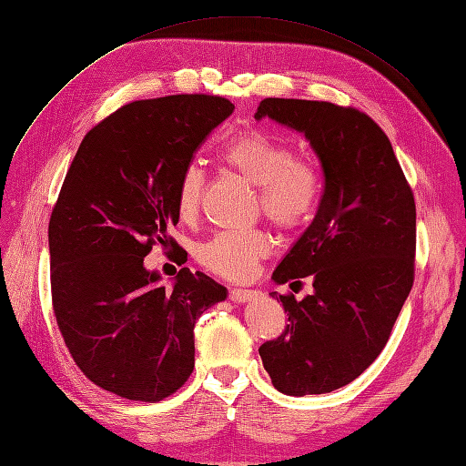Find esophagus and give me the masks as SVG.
Instances as JSON below:
<instances>
[{
	"instance_id": "1",
	"label": "esophagus",
	"mask_w": 466,
	"mask_h": 466,
	"mask_svg": "<svg viewBox=\"0 0 466 466\" xmlns=\"http://www.w3.org/2000/svg\"><path fill=\"white\" fill-rule=\"evenodd\" d=\"M256 294H258V292L252 290V289H231L229 300H233L235 304H245V302L252 300V298H254Z\"/></svg>"
}]
</instances>
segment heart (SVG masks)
<instances>
[{
  "label": "heart",
  "mask_w": 466,
  "mask_h": 466,
  "mask_svg": "<svg viewBox=\"0 0 466 466\" xmlns=\"http://www.w3.org/2000/svg\"><path fill=\"white\" fill-rule=\"evenodd\" d=\"M229 168L258 187V212L279 229L292 231L309 221L321 197V176L309 158L296 157L290 143L259 129H247L221 147ZM207 174L198 164L185 166L176 187V212L183 221L198 216ZM264 231H221L198 247L200 264L226 279H247L268 256Z\"/></svg>",
  "instance_id": "b5f03b06"
}]
</instances>
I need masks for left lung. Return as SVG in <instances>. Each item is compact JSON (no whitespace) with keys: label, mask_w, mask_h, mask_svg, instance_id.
Here are the masks:
<instances>
[{"label":"left lung","mask_w":466,"mask_h":466,"mask_svg":"<svg viewBox=\"0 0 466 466\" xmlns=\"http://www.w3.org/2000/svg\"><path fill=\"white\" fill-rule=\"evenodd\" d=\"M264 116L306 136L321 162L323 195L273 271L279 285L309 275L313 294L271 292L289 325L259 346V358L279 392L325 394L356 380L392 334L415 281V198L392 143L361 110L268 97L254 115Z\"/></svg>","instance_id":"obj_1"}]
</instances>
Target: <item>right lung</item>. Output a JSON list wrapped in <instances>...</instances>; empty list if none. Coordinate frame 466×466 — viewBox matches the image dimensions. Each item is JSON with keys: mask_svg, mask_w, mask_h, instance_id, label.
<instances>
[{"mask_svg": "<svg viewBox=\"0 0 466 466\" xmlns=\"http://www.w3.org/2000/svg\"><path fill=\"white\" fill-rule=\"evenodd\" d=\"M233 108L204 93L127 103L70 164L49 219L53 313L74 363L106 392L172 396L193 373L197 319L226 300L208 275L181 268L168 289L143 259L174 245L179 174Z\"/></svg>", "mask_w": 466, "mask_h": 466, "instance_id": "1", "label": "right lung"}]
</instances>
